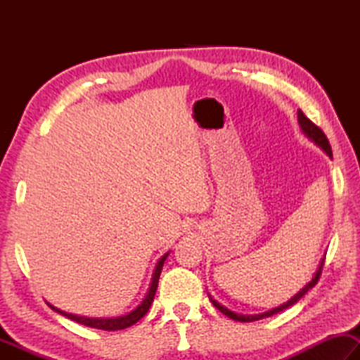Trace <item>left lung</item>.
<instances>
[{
    "label": "left lung",
    "mask_w": 360,
    "mask_h": 360,
    "mask_svg": "<svg viewBox=\"0 0 360 360\" xmlns=\"http://www.w3.org/2000/svg\"><path fill=\"white\" fill-rule=\"evenodd\" d=\"M297 117H298V125H300L303 135L307 136L308 139H311V141H313L316 146H318V148H321L322 150L326 152V154H327L328 157L332 158L330 144H328V139L326 138L324 131H322V130L319 129V127H316V125L313 124V122L309 120V119L307 117V115H304V114L300 111V109H298V111H297ZM322 265H324V259H322V260L319 262V266H318V270H316V273H314V276H313L311 281H309L308 284H304L303 288H302L300 290H298L294 297H290V300H288V302L283 303V304H279V307H276V308L268 309V311H265V313H259V314H238V313L231 311V309H229L227 307H224V304H221L217 300H214V298H212L210 294H208V297H210L211 303L214 304V307L219 309V311L224 313L225 316H229V318L233 319V321L252 322V321H259V319H264V318H270V316L276 314V313H279V311H283V309H285V308L292 307V304L300 300V298H302L304 294H307V292H308L309 289L314 288L316 283H318L319 276H321Z\"/></svg>",
    "instance_id": "left-lung-1"
}]
</instances>
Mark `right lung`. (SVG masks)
Instances as JSON below:
<instances>
[{
    "label": "right lung",
    "mask_w": 360,
    "mask_h": 360,
    "mask_svg": "<svg viewBox=\"0 0 360 360\" xmlns=\"http://www.w3.org/2000/svg\"><path fill=\"white\" fill-rule=\"evenodd\" d=\"M168 254L169 252H165L160 259H158L157 265L154 268V273H152V278H150V284H149L148 292H146V295H144V298L141 300V303H139L136 308H133L130 313L117 316V318H87V316H77V314H71V313L62 311V309L57 308V307H53V304H51L49 302H47V304L53 309V311L65 316V318H68L71 321H76V322H79V324H82V326L100 328V330H122V328L130 327V326L135 324V322H138L139 319H141L146 313L149 311L150 304H152V302H154V295H155V290H157V285H158V278H160L162 268H163V264H165Z\"/></svg>",
    "instance_id": "1"
}]
</instances>
